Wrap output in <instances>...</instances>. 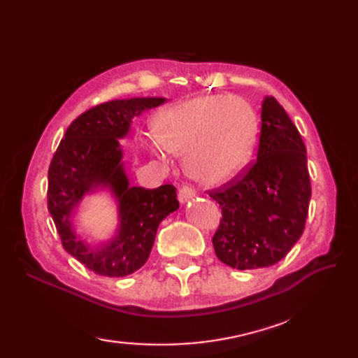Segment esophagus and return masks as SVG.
I'll list each match as a JSON object with an SVG mask.
<instances>
[{
  "instance_id": "34e87169",
  "label": "esophagus",
  "mask_w": 358,
  "mask_h": 358,
  "mask_svg": "<svg viewBox=\"0 0 358 358\" xmlns=\"http://www.w3.org/2000/svg\"><path fill=\"white\" fill-rule=\"evenodd\" d=\"M194 196H196V192H194V189L189 188V187H182L178 192V199L182 204L187 203L188 200H191Z\"/></svg>"
}]
</instances>
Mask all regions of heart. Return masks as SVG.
I'll return each mask as SVG.
<instances>
[{
    "label": "heart",
    "mask_w": 358,
    "mask_h": 358,
    "mask_svg": "<svg viewBox=\"0 0 358 358\" xmlns=\"http://www.w3.org/2000/svg\"><path fill=\"white\" fill-rule=\"evenodd\" d=\"M255 112L241 96L204 95L162 110L146 145L158 158L185 154L188 173L206 183H222L241 173L257 143Z\"/></svg>",
    "instance_id": "b5f03b06"
}]
</instances>
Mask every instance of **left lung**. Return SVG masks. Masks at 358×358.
Wrapping results in <instances>:
<instances>
[{
	"mask_svg": "<svg viewBox=\"0 0 358 358\" xmlns=\"http://www.w3.org/2000/svg\"><path fill=\"white\" fill-rule=\"evenodd\" d=\"M209 196L222 210L212 243L227 266H273L300 239L310 200L306 148L275 96H266L262 104L257 159Z\"/></svg>",
	"mask_w": 358,
	"mask_h": 358,
	"instance_id": "8db88e82",
	"label": "left lung"
}]
</instances>
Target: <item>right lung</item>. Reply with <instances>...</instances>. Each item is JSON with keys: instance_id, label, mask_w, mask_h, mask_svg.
I'll return each mask as SVG.
<instances>
[{"instance_id": "add662e5", "label": "right lung", "mask_w": 358, "mask_h": 358, "mask_svg": "<svg viewBox=\"0 0 358 358\" xmlns=\"http://www.w3.org/2000/svg\"><path fill=\"white\" fill-rule=\"evenodd\" d=\"M166 101L161 96L113 100L86 110L67 128L49 166L48 209L66 251L94 273L121 278L149 258L158 225L179 209L176 188L129 187L122 162L131 119ZM110 189L118 201L120 229L112 241L91 247L75 234L72 212L86 193Z\"/></svg>"}]
</instances>
